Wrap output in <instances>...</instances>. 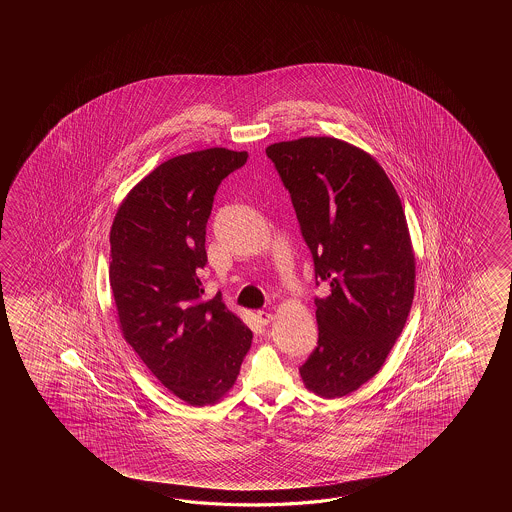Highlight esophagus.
I'll return each instance as SVG.
<instances>
[{
  "label": "esophagus",
  "instance_id": "34e87169",
  "mask_svg": "<svg viewBox=\"0 0 512 512\" xmlns=\"http://www.w3.org/2000/svg\"><path fill=\"white\" fill-rule=\"evenodd\" d=\"M256 318H258V322H260L261 326H267V324H271L272 322V315L271 313H267V311H258Z\"/></svg>",
  "mask_w": 512,
  "mask_h": 512
}]
</instances>
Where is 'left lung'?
I'll return each instance as SVG.
<instances>
[{
	"label": "left lung",
	"mask_w": 512,
	"mask_h": 512,
	"mask_svg": "<svg viewBox=\"0 0 512 512\" xmlns=\"http://www.w3.org/2000/svg\"><path fill=\"white\" fill-rule=\"evenodd\" d=\"M315 263L318 342L300 366L311 392L344 397L381 370L412 307L415 260L401 199L379 163L333 137L267 150Z\"/></svg>",
	"instance_id": "1"
}]
</instances>
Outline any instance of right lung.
<instances>
[{
  "label": "right lung",
  "instance_id": "add662e5",
  "mask_svg": "<svg viewBox=\"0 0 512 512\" xmlns=\"http://www.w3.org/2000/svg\"><path fill=\"white\" fill-rule=\"evenodd\" d=\"M249 153L210 148L157 166L113 221L109 285L124 338L148 370L190 406L219 401L240 373L252 331L207 298V223L221 181Z\"/></svg>",
  "mask_w": 512,
  "mask_h": 512
}]
</instances>
